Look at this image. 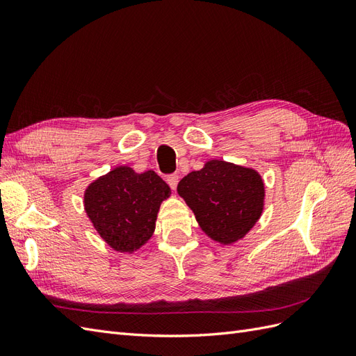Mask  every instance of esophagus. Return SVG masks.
Segmentation results:
<instances>
[{"label":"esophagus","instance_id":"34e87169","mask_svg":"<svg viewBox=\"0 0 356 356\" xmlns=\"http://www.w3.org/2000/svg\"><path fill=\"white\" fill-rule=\"evenodd\" d=\"M166 181H168V184H169V187H170L172 190H175V188H177V186H178V181H179V177H178L177 174H170V175H168Z\"/></svg>","mask_w":356,"mask_h":356}]
</instances>
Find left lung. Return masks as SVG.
<instances>
[{
  "label": "left lung",
  "mask_w": 356,
  "mask_h": 356,
  "mask_svg": "<svg viewBox=\"0 0 356 356\" xmlns=\"http://www.w3.org/2000/svg\"><path fill=\"white\" fill-rule=\"evenodd\" d=\"M184 197L202 230L220 243L242 239L260 218L264 184L255 170L222 160H209L203 169L179 181Z\"/></svg>",
  "instance_id": "obj_1"
}]
</instances>
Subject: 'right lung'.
Here are the masks:
<instances>
[{
	"mask_svg": "<svg viewBox=\"0 0 356 356\" xmlns=\"http://www.w3.org/2000/svg\"><path fill=\"white\" fill-rule=\"evenodd\" d=\"M169 186L153 170L136 174L120 166L86 190L84 208L101 238L115 251L132 252L154 232Z\"/></svg>",
	"mask_w": 356,
	"mask_h": 356,
	"instance_id": "right-lung-1",
	"label": "right lung"
}]
</instances>
